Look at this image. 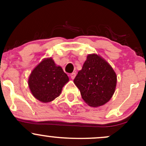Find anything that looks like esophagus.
Listing matches in <instances>:
<instances>
[{
	"label": "esophagus",
	"instance_id": "esophagus-1",
	"mask_svg": "<svg viewBox=\"0 0 146 146\" xmlns=\"http://www.w3.org/2000/svg\"><path fill=\"white\" fill-rule=\"evenodd\" d=\"M76 73H70V78H71L72 79H74L75 77H76Z\"/></svg>",
	"mask_w": 146,
	"mask_h": 146
}]
</instances>
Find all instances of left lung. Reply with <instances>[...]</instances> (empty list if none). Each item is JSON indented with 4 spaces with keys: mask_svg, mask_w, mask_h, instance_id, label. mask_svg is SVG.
Listing matches in <instances>:
<instances>
[{
    "mask_svg": "<svg viewBox=\"0 0 146 146\" xmlns=\"http://www.w3.org/2000/svg\"><path fill=\"white\" fill-rule=\"evenodd\" d=\"M73 82L80 90L83 100L96 107L106 104L114 95L117 75L105 60L93 54L87 56Z\"/></svg>",
    "mask_w": 146,
    "mask_h": 146,
    "instance_id": "obj_1",
    "label": "left lung"
}]
</instances>
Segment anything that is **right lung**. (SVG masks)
<instances>
[{
    "mask_svg": "<svg viewBox=\"0 0 146 146\" xmlns=\"http://www.w3.org/2000/svg\"><path fill=\"white\" fill-rule=\"evenodd\" d=\"M69 79L62 68L56 66L51 58L44 59L29 76L28 85L32 95L42 102H49L58 97Z\"/></svg>",
    "mask_w": 146,
    "mask_h": 146,
    "instance_id": "obj_1",
    "label": "right lung"
}]
</instances>
